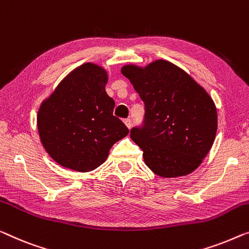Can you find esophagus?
<instances>
[{"label": "esophagus", "mask_w": 249, "mask_h": 249, "mask_svg": "<svg viewBox=\"0 0 249 249\" xmlns=\"http://www.w3.org/2000/svg\"><path fill=\"white\" fill-rule=\"evenodd\" d=\"M124 123H125V125L127 126L128 128H131L132 127V120L131 118H125L124 120Z\"/></svg>", "instance_id": "34e87169"}]
</instances>
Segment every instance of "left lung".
Returning a JSON list of instances; mask_svg holds the SVG:
<instances>
[{"label": "left lung", "instance_id": "left-lung-1", "mask_svg": "<svg viewBox=\"0 0 249 249\" xmlns=\"http://www.w3.org/2000/svg\"><path fill=\"white\" fill-rule=\"evenodd\" d=\"M144 103L142 125L131 139L143 151L145 164L158 176L191 173L213 146L217 109L207 91L176 65L157 60L145 68H122Z\"/></svg>", "mask_w": 249, "mask_h": 249}]
</instances>
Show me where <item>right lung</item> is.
<instances>
[{
	"mask_svg": "<svg viewBox=\"0 0 249 249\" xmlns=\"http://www.w3.org/2000/svg\"><path fill=\"white\" fill-rule=\"evenodd\" d=\"M107 73L85 64L67 76L38 113L42 145L62 166L88 172L106 160L128 128L114 116L115 102L106 94Z\"/></svg>",
	"mask_w": 249,
	"mask_h": 249,
	"instance_id": "obj_1",
	"label": "right lung"
}]
</instances>
